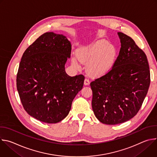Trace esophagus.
<instances>
[{"label": "esophagus", "instance_id": "obj_1", "mask_svg": "<svg viewBox=\"0 0 157 157\" xmlns=\"http://www.w3.org/2000/svg\"><path fill=\"white\" fill-rule=\"evenodd\" d=\"M89 84H90V82H89V80L88 79H85L84 81V84L85 86H88Z\"/></svg>", "mask_w": 157, "mask_h": 157}]
</instances>
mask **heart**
I'll use <instances>...</instances> for the list:
<instances>
[{
    "label": "heart",
    "instance_id": "heart-1",
    "mask_svg": "<svg viewBox=\"0 0 157 157\" xmlns=\"http://www.w3.org/2000/svg\"><path fill=\"white\" fill-rule=\"evenodd\" d=\"M79 61L87 66V72L91 76H99L108 73L113 68L117 56L116 48L103 40H97L79 48L76 52ZM72 64L78 70L81 68L76 58Z\"/></svg>",
    "mask_w": 157,
    "mask_h": 157
}]
</instances>
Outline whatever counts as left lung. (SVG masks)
Returning a JSON list of instances; mask_svg holds the SVG:
<instances>
[{
  "mask_svg": "<svg viewBox=\"0 0 157 157\" xmlns=\"http://www.w3.org/2000/svg\"><path fill=\"white\" fill-rule=\"evenodd\" d=\"M121 47L112 70L91 82L92 107L102 123L116 125L135 116L147 94L150 73L147 58L133 40L118 32Z\"/></svg>",
  "mask_w": 157,
  "mask_h": 157,
  "instance_id": "1",
  "label": "left lung"
}]
</instances>
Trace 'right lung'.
Listing matches in <instances>:
<instances>
[{"instance_id": "obj_1", "label": "right lung", "mask_w": 157, "mask_h": 157, "mask_svg": "<svg viewBox=\"0 0 157 157\" xmlns=\"http://www.w3.org/2000/svg\"><path fill=\"white\" fill-rule=\"evenodd\" d=\"M71 52V42L64 35L47 32L22 55L17 89L24 109L38 121L48 124L61 121L82 88L83 75L71 77L65 71Z\"/></svg>"}]
</instances>
